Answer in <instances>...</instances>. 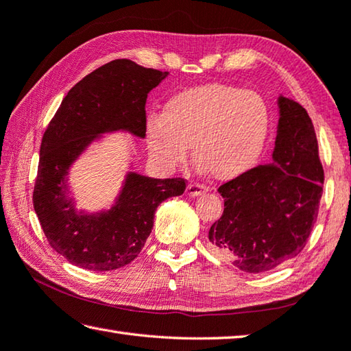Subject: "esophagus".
<instances>
[{
  "mask_svg": "<svg viewBox=\"0 0 351 351\" xmlns=\"http://www.w3.org/2000/svg\"><path fill=\"white\" fill-rule=\"evenodd\" d=\"M205 191H208V187L205 184L201 182H190L189 187H187V195L189 196H199L205 193Z\"/></svg>",
  "mask_w": 351,
  "mask_h": 351,
  "instance_id": "obj_1",
  "label": "esophagus"
}]
</instances>
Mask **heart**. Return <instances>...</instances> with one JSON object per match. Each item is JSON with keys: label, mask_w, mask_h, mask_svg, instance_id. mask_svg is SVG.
<instances>
[{"label": "heart", "mask_w": 351, "mask_h": 351, "mask_svg": "<svg viewBox=\"0 0 351 351\" xmlns=\"http://www.w3.org/2000/svg\"><path fill=\"white\" fill-rule=\"evenodd\" d=\"M271 114L256 91L208 84L173 95L162 117L150 115L146 125L150 154L166 166L193 160L217 180H230L250 170L263 152Z\"/></svg>", "instance_id": "1"}]
</instances>
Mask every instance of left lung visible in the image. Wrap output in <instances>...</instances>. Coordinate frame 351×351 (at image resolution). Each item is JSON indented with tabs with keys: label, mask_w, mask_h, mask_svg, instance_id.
Returning <instances> with one entry per match:
<instances>
[{
	"label": "left lung",
	"mask_w": 351,
	"mask_h": 351,
	"mask_svg": "<svg viewBox=\"0 0 351 351\" xmlns=\"http://www.w3.org/2000/svg\"><path fill=\"white\" fill-rule=\"evenodd\" d=\"M272 162L217 189L223 213L210 226V250L240 271H272L304 250L324 184L318 140L306 109L280 97Z\"/></svg>",
	"instance_id": "1"
}]
</instances>
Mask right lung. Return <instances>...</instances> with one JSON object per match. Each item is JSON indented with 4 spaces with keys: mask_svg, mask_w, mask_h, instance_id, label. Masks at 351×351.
<instances>
[{
    "mask_svg": "<svg viewBox=\"0 0 351 351\" xmlns=\"http://www.w3.org/2000/svg\"><path fill=\"white\" fill-rule=\"evenodd\" d=\"M166 75L129 59L108 62L68 91L48 123L33 207L51 248L82 269L114 271L132 262L152 232L158 205L187 187L184 178L129 173L114 207L94 216L77 215L66 196L68 169L99 134L128 129L146 135L147 94Z\"/></svg>",
    "mask_w": 351,
    "mask_h": 351,
    "instance_id": "obj_1",
    "label": "right lung"
}]
</instances>
